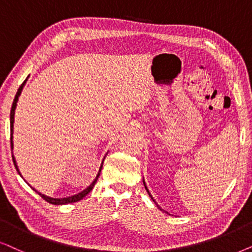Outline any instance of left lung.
Returning a JSON list of instances; mask_svg holds the SVG:
<instances>
[{"label": "left lung", "mask_w": 252, "mask_h": 252, "mask_svg": "<svg viewBox=\"0 0 252 252\" xmlns=\"http://www.w3.org/2000/svg\"><path fill=\"white\" fill-rule=\"evenodd\" d=\"M144 186H145V182H144ZM145 189L147 190V188H146V186H145ZM147 192H149V190H147ZM149 194H150V192H149ZM150 197H151V198H152V196H151V194H150ZM153 199V198H152ZM153 202H154V199H153Z\"/></svg>", "instance_id": "obj_1"}]
</instances>
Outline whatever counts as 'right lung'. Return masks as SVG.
Here are the masks:
<instances>
[{
	"mask_svg": "<svg viewBox=\"0 0 252 252\" xmlns=\"http://www.w3.org/2000/svg\"><path fill=\"white\" fill-rule=\"evenodd\" d=\"M25 82H26V80H25ZM25 82L23 83L21 86H19L18 91H17L16 95H15V99H13L12 107H11V112H10V143H11V153H12V147H13V144H12V132H13V116H15V109H16V106H17V101H18V96L21 95V93H22V90H23V86L25 85ZM12 160H13V163H15V167H16L17 172L19 173V170H18V167H17V165H16V160H15V158H13V156H12ZM102 165H103V162L101 163V167H100V170H99L98 175H96L95 180L93 181V182L91 183V186H90L89 188H86L85 190H83L82 192H79L78 194H75V196H71V197H66V198H52V197L45 196V194H42V193L38 192V191H36V190H35V191H36V192H38V193L40 194V196H41V198H43V199L46 200L47 203L54 204V205H63V204H70V203H76V202H79V200H82V199L84 198V197L86 196V194H89V192H91V190L93 189V187H94V184H95V182H96V180H98V177L100 176V172H101ZM19 174H21V173H19Z\"/></svg>",
	"mask_w": 252,
	"mask_h": 252,
	"instance_id": "1",
	"label": "right lung"
}]
</instances>
